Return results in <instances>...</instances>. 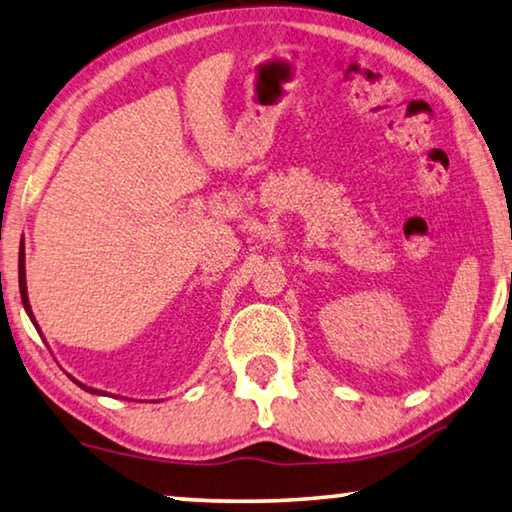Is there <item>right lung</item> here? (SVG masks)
<instances>
[{
	"label": "right lung",
	"mask_w": 512,
	"mask_h": 512,
	"mask_svg": "<svg viewBox=\"0 0 512 512\" xmlns=\"http://www.w3.org/2000/svg\"><path fill=\"white\" fill-rule=\"evenodd\" d=\"M20 297H22V304H24V311H27V315H29V320L33 322V326H36L38 329V322H36V317H33V311H31V304H29V295H27V272H24V242H22V247H20ZM38 333H40V329H38ZM72 379V376H70ZM74 383L79 385V388H83L86 392H92V395H106L104 390H97V388H90V385H86V383H81V381H77V379H72Z\"/></svg>",
	"instance_id": "add662e5"
}]
</instances>
